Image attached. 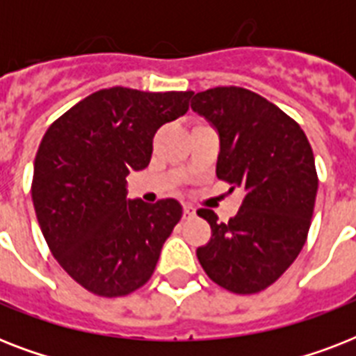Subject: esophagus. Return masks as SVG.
<instances>
[{
  "label": "esophagus",
  "mask_w": 356,
  "mask_h": 356,
  "mask_svg": "<svg viewBox=\"0 0 356 356\" xmlns=\"http://www.w3.org/2000/svg\"><path fill=\"white\" fill-rule=\"evenodd\" d=\"M195 216V209L190 205H184L183 207V218L184 220H188V218H194Z\"/></svg>",
  "instance_id": "34e87169"
}]
</instances>
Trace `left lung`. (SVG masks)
Wrapping results in <instances>:
<instances>
[{
  "label": "left lung",
  "instance_id": "1",
  "mask_svg": "<svg viewBox=\"0 0 356 356\" xmlns=\"http://www.w3.org/2000/svg\"><path fill=\"white\" fill-rule=\"evenodd\" d=\"M192 108L220 134L216 175L245 192L227 223L200 209L212 236L197 260L212 281L234 293H257L279 279L307 242L318 173L299 123L240 86L194 94Z\"/></svg>",
  "mask_w": 356,
  "mask_h": 356
}]
</instances>
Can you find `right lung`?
<instances>
[{"mask_svg":"<svg viewBox=\"0 0 356 356\" xmlns=\"http://www.w3.org/2000/svg\"><path fill=\"white\" fill-rule=\"evenodd\" d=\"M194 92L103 88L49 125L31 195L49 251L74 281L122 298L149 281L183 216L175 200H127L131 172L147 168L153 136L188 111Z\"/></svg>","mask_w":356,"mask_h":356,"instance_id":"right-lung-1","label":"right lung"}]
</instances>
